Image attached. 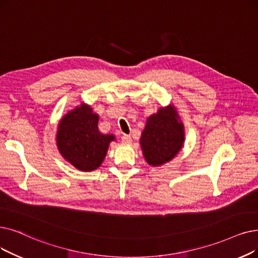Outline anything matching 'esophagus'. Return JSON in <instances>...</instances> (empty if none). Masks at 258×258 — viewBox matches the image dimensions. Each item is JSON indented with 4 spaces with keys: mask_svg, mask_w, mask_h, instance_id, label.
<instances>
[{
    "mask_svg": "<svg viewBox=\"0 0 258 258\" xmlns=\"http://www.w3.org/2000/svg\"><path fill=\"white\" fill-rule=\"evenodd\" d=\"M121 140L124 144H130L132 142V137L130 135H123L121 137Z\"/></svg>",
    "mask_w": 258,
    "mask_h": 258,
    "instance_id": "esophagus-1",
    "label": "esophagus"
}]
</instances>
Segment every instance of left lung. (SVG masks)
Wrapping results in <instances>:
<instances>
[{
    "label": "left lung",
    "mask_w": 258,
    "mask_h": 258,
    "mask_svg": "<svg viewBox=\"0 0 258 258\" xmlns=\"http://www.w3.org/2000/svg\"><path fill=\"white\" fill-rule=\"evenodd\" d=\"M183 141L184 127L173 105L161 107L150 116L140 138L144 158L153 166L172 160L181 150Z\"/></svg>",
    "instance_id": "8db88e82"
}]
</instances>
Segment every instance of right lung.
<instances>
[{
    "mask_svg": "<svg viewBox=\"0 0 258 258\" xmlns=\"http://www.w3.org/2000/svg\"><path fill=\"white\" fill-rule=\"evenodd\" d=\"M99 116L92 107L81 103L60 121L57 134L58 150L65 160L78 170L91 172L101 165L108 145L115 136L100 133Z\"/></svg>",
    "mask_w": 258,
    "mask_h": 258,
    "instance_id": "1",
    "label": "right lung"
}]
</instances>
